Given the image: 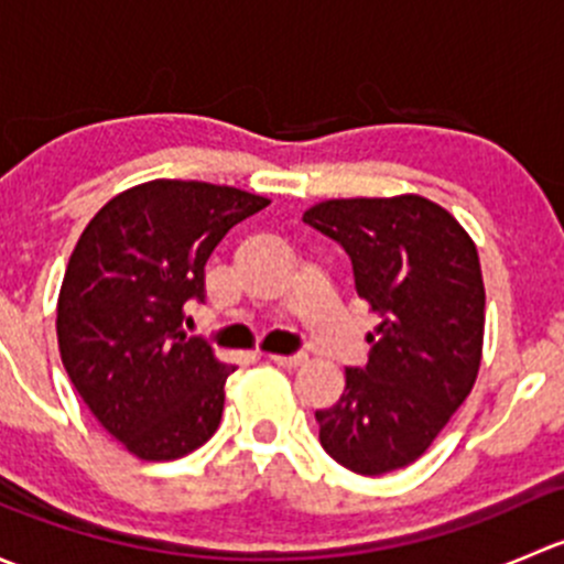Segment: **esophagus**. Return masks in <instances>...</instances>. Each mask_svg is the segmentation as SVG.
Listing matches in <instances>:
<instances>
[{
	"label": "esophagus",
	"mask_w": 564,
	"mask_h": 564,
	"mask_svg": "<svg viewBox=\"0 0 564 564\" xmlns=\"http://www.w3.org/2000/svg\"><path fill=\"white\" fill-rule=\"evenodd\" d=\"M270 360L281 368H297L305 362V355H270Z\"/></svg>",
	"instance_id": "esophagus-1"
}]
</instances>
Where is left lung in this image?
<instances>
[{"instance_id": "8db88e82", "label": "left lung", "mask_w": 564, "mask_h": 564, "mask_svg": "<svg viewBox=\"0 0 564 564\" xmlns=\"http://www.w3.org/2000/svg\"><path fill=\"white\" fill-rule=\"evenodd\" d=\"M349 253L373 314L366 368H346L318 442L357 475H384L431 447L477 379L486 289L471 237L423 196L329 198L303 215Z\"/></svg>"}]
</instances>
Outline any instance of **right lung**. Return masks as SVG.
<instances>
[{
  "mask_svg": "<svg viewBox=\"0 0 564 564\" xmlns=\"http://www.w3.org/2000/svg\"><path fill=\"white\" fill-rule=\"evenodd\" d=\"M270 198L229 185L152 180L87 224L56 303L62 366L100 425L144 460H174L218 431L235 366L185 335L204 264Z\"/></svg>",
  "mask_w": 564,
  "mask_h": 564,
  "instance_id": "obj_1",
  "label": "right lung"
}]
</instances>
